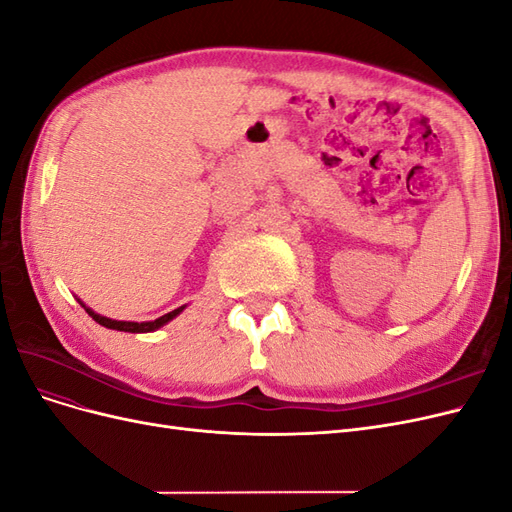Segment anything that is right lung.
Segmentation results:
<instances>
[{
  "instance_id": "1",
  "label": "right lung",
  "mask_w": 512,
  "mask_h": 512,
  "mask_svg": "<svg viewBox=\"0 0 512 512\" xmlns=\"http://www.w3.org/2000/svg\"><path fill=\"white\" fill-rule=\"evenodd\" d=\"M79 303L85 307V312L94 318L98 324H102V327H106V329H113V331H126V333H151V331H158L160 327H164V324H168L170 320L173 318H177L185 307L188 305H181V307H177V309H173V312H168V314H164V316H160V318H156V320H147V322H130V320H113V318H106V316H100V314H96L94 309L91 307H87L81 299H79Z\"/></svg>"
}]
</instances>
